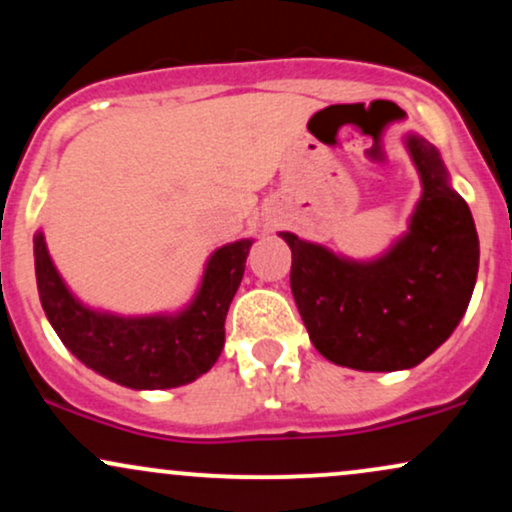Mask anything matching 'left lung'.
<instances>
[{
    "mask_svg": "<svg viewBox=\"0 0 512 512\" xmlns=\"http://www.w3.org/2000/svg\"><path fill=\"white\" fill-rule=\"evenodd\" d=\"M421 178L409 231L370 262L346 260L281 231L291 248V291L310 342L354 370H404L431 356L460 325L479 272L467 202L450 187L438 149L407 134Z\"/></svg>",
    "mask_w": 512,
    "mask_h": 512,
    "instance_id": "obj_1",
    "label": "left lung"
}]
</instances>
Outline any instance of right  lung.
Wrapping results in <instances>:
<instances>
[{"mask_svg":"<svg viewBox=\"0 0 512 512\" xmlns=\"http://www.w3.org/2000/svg\"><path fill=\"white\" fill-rule=\"evenodd\" d=\"M250 245L252 240H236L216 250L197 296L180 313L122 317L86 308L67 289L38 231L33 255L40 303L62 344L103 378L132 390L180 387L207 373L221 356L223 322L243 279Z\"/></svg>","mask_w":512,"mask_h":512,"instance_id":"add662e5","label":"right lung"}]
</instances>
